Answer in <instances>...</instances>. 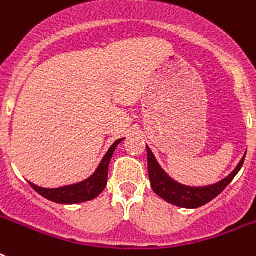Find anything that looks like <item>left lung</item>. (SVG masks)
<instances>
[{"mask_svg": "<svg viewBox=\"0 0 256 256\" xmlns=\"http://www.w3.org/2000/svg\"><path fill=\"white\" fill-rule=\"evenodd\" d=\"M243 162H244V156L239 162L236 168L220 182L206 187H188L174 182L160 168L154 154L148 148V176H150V182H152V188L156 195H160V198L164 199L166 202L171 203L174 206L183 207V208H198V207L204 206L206 203L216 198L230 184L231 180L235 178V175L238 174L239 170L242 168Z\"/></svg>", "mask_w": 256, "mask_h": 256, "instance_id": "obj_1", "label": "left lung"}]
</instances>
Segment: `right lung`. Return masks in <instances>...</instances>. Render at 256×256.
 <instances>
[{"label": "right lung", "instance_id": "add662e5", "mask_svg": "<svg viewBox=\"0 0 256 256\" xmlns=\"http://www.w3.org/2000/svg\"><path fill=\"white\" fill-rule=\"evenodd\" d=\"M124 140H116L112 146L108 148L104 160H100V166L96 170V172L88 179L84 182L70 184V186L60 187V188H44L38 187L33 183L29 184L37 191L38 194L42 195L44 198L49 199L52 202L61 203V204H74V203L88 202L92 199L96 198L98 195L104 190V187L108 184V164L112 160V154L116 152V146Z\"/></svg>", "mask_w": 256, "mask_h": 256}]
</instances>
